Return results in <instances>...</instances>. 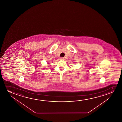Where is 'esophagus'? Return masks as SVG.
I'll return each mask as SVG.
<instances>
[{
	"label": "esophagus",
	"mask_w": 122,
	"mask_h": 122,
	"mask_svg": "<svg viewBox=\"0 0 122 122\" xmlns=\"http://www.w3.org/2000/svg\"><path fill=\"white\" fill-rule=\"evenodd\" d=\"M60 60H65V58L64 57H61L60 58Z\"/></svg>",
	"instance_id": "obj_1"
}]
</instances>
